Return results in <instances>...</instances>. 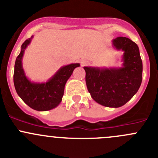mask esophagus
Listing matches in <instances>:
<instances>
[{
  "mask_svg": "<svg viewBox=\"0 0 158 158\" xmlns=\"http://www.w3.org/2000/svg\"><path fill=\"white\" fill-rule=\"evenodd\" d=\"M88 61H86V60H82V61H80V64H81V66H85V65H87L88 64Z\"/></svg>",
  "mask_w": 158,
  "mask_h": 158,
  "instance_id": "34e87169",
  "label": "esophagus"
}]
</instances>
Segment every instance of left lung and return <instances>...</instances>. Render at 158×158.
<instances>
[{
  "label": "left lung",
  "mask_w": 158,
  "mask_h": 158,
  "mask_svg": "<svg viewBox=\"0 0 158 158\" xmlns=\"http://www.w3.org/2000/svg\"><path fill=\"white\" fill-rule=\"evenodd\" d=\"M116 50H122V67L100 69L84 67L86 83L93 99L108 107L126 104L137 93L143 79V63L139 48L130 39L119 36L112 40Z\"/></svg>",
  "instance_id": "left-lung-1"
}]
</instances>
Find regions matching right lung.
<instances>
[{
  "label": "right lung",
  "instance_id": "obj_1",
  "mask_svg": "<svg viewBox=\"0 0 158 158\" xmlns=\"http://www.w3.org/2000/svg\"><path fill=\"white\" fill-rule=\"evenodd\" d=\"M32 38L26 40L21 47V52L15 60L14 70V85L18 95L31 108L40 111L49 110L57 107L62 100L68 79L72 76L79 63L63 66L48 82H32L25 75L22 59Z\"/></svg>",
  "mask_w": 158,
  "mask_h": 158
}]
</instances>
